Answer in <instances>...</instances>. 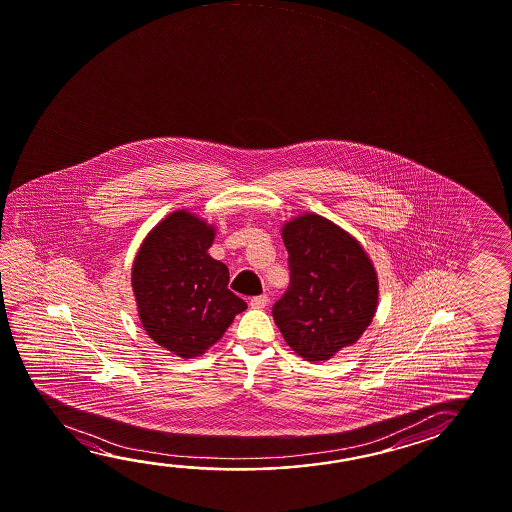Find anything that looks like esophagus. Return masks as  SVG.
Listing matches in <instances>:
<instances>
[{
	"instance_id": "esophagus-1",
	"label": "esophagus",
	"mask_w": 512,
	"mask_h": 512,
	"mask_svg": "<svg viewBox=\"0 0 512 512\" xmlns=\"http://www.w3.org/2000/svg\"><path fill=\"white\" fill-rule=\"evenodd\" d=\"M250 305L253 309H264L268 305V296L266 294H260V296H253L250 300Z\"/></svg>"
}]
</instances>
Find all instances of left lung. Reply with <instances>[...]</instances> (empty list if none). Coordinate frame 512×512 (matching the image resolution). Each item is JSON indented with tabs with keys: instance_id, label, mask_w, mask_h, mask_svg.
<instances>
[{
	"instance_id": "left-lung-1",
	"label": "left lung",
	"mask_w": 512,
	"mask_h": 512,
	"mask_svg": "<svg viewBox=\"0 0 512 512\" xmlns=\"http://www.w3.org/2000/svg\"><path fill=\"white\" fill-rule=\"evenodd\" d=\"M282 237L291 280L273 305V319L305 361H328L375 316V269L352 235L318 214L285 223Z\"/></svg>"
}]
</instances>
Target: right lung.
I'll return each instance as SVG.
<instances>
[{"label":"right lung","mask_w":512,"mask_h":512,"mask_svg":"<svg viewBox=\"0 0 512 512\" xmlns=\"http://www.w3.org/2000/svg\"><path fill=\"white\" fill-rule=\"evenodd\" d=\"M214 228L178 210L151 230L132 269L146 334L191 359L218 343L248 305L228 289V268L210 257Z\"/></svg>","instance_id":"right-lung-1"}]
</instances>
